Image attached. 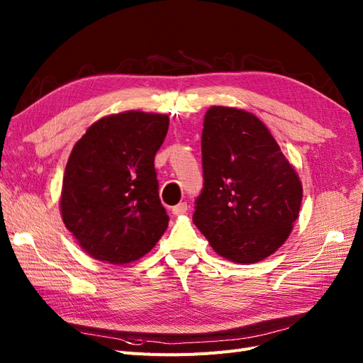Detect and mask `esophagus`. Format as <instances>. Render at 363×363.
<instances>
[{"mask_svg": "<svg viewBox=\"0 0 363 363\" xmlns=\"http://www.w3.org/2000/svg\"><path fill=\"white\" fill-rule=\"evenodd\" d=\"M186 212H188V204H186V203H179L177 206L172 207V213H174L175 216L184 215Z\"/></svg>", "mask_w": 363, "mask_h": 363, "instance_id": "esophagus-1", "label": "esophagus"}]
</instances>
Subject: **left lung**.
Instances as JSON below:
<instances>
[{
    "instance_id": "left-lung-1",
    "label": "left lung",
    "mask_w": 363,
    "mask_h": 363,
    "mask_svg": "<svg viewBox=\"0 0 363 363\" xmlns=\"http://www.w3.org/2000/svg\"><path fill=\"white\" fill-rule=\"evenodd\" d=\"M203 125L204 188L195 201L194 224L227 260L267 259L284 244L298 218V174L252 113L213 106Z\"/></svg>"
}]
</instances>
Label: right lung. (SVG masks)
Wrapping results in <instances>:
<instances>
[{
  "label": "right lung",
  "mask_w": 363,
  "mask_h": 363,
  "mask_svg": "<svg viewBox=\"0 0 363 363\" xmlns=\"http://www.w3.org/2000/svg\"><path fill=\"white\" fill-rule=\"evenodd\" d=\"M169 118L127 111L98 119L65 168L60 212L83 251L124 265L145 256L168 227L155 156Z\"/></svg>",
  "instance_id": "right-lung-1"
}]
</instances>
